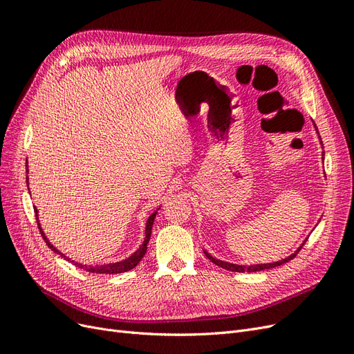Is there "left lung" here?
<instances>
[{
	"label": "left lung",
	"instance_id": "obj_1",
	"mask_svg": "<svg viewBox=\"0 0 354 354\" xmlns=\"http://www.w3.org/2000/svg\"><path fill=\"white\" fill-rule=\"evenodd\" d=\"M315 128H316V125H315ZM317 130V128H316ZM325 155V152H322V156ZM306 242V241H304ZM304 242L301 243V246H299V248L294 252V254H291L289 257H286V259H282L281 261H274V263H267V264H254V266H239V264H232V263H227V261H221V260H217V259H214V257L211 255V254H208L207 251H203L205 252V255H207V259L209 260V261H212L214 264L216 266H218V267H223V269H226V270H230V272H260V270H266V269H273V267H277V266H282V264H285V263H288L289 260H292L294 257L298 254V251L303 248V245H304Z\"/></svg>",
	"mask_w": 354,
	"mask_h": 354
}]
</instances>
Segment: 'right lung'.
<instances>
[{
  "instance_id": "1",
  "label": "right lung",
  "mask_w": 354,
  "mask_h": 354,
  "mask_svg": "<svg viewBox=\"0 0 354 354\" xmlns=\"http://www.w3.org/2000/svg\"><path fill=\"white\" fill-rule=\"evenodd\" d=\"M26 173H28V160H26ZM26 183H28V177H26ZM156 212H158V211H155V212L152 214V216L147 218V223H146V238H145L143 243L140 245V248H138L134 254H131L130 257H128V259H125V260H122V261H118V263H109V264H102V266H87V264H80V263H77V261H71V259H68V257H66L65 254H62L59 250H56L55 246H53V245L50 243V241L47 239V236L44 234V232H42V229H41V224H39V221H38V211H37V208H35V217H37V223H38V229H39L41 236H42V239L46 241V243L50 246V250H51V251H55L56 254H59L60 257H63V259H65V260H68V261L73 263L75 266L80 267V269H84V270L90 272V273L116 274V273H124V272H128V270L134 269V267H136L138 263H140V260H142L143 257H145V254H146V251H147V243H149V239H151L152 226H153V221H155V217H156Z\"/></svg>"
}]
</instances>
